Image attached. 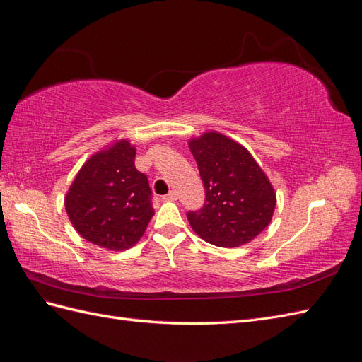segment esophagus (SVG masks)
Wrapping results in <instances>:
<instances>
[{
    "label": "esophagus",
    "instance_id": "1",
    "mask_svg": "<svg viewBox=\"0 0 362 362\" xmlns=\"http://www.w3.org/2000/svg\"><path fill=\"white\" fill-rule=\"evenodd\" d=\"M163 200H168V202L177 200V192H175V191H170L166 196H163Z\"/></svg>",
    "mask_w": 362,
    "mask_h": 362
}]
</instances>
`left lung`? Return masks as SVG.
<instances>
[{"mask_svg":"<svg viewBox=\"0 0 362 362\" xmlns=\"http://www.w3.org/2000/svg\"><path fill=\"white\" fill-rule=\"evenodd\" d=\"M205 204L187 217L199 236L216 247L233 248L253 240L270 223L276 194L248 151L219 132L189 141Z\"/></svg>","mask_w":362,"mask_h":362,"instance_id":"obj_1","label":"left lung"}]
</instances>
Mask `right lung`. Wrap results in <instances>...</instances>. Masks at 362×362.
Returning <instances> with one entry per match:
<instances>
[{
	"instance_id": "add662e5",
	"label": "right lung",
	"mask_w": 362,
	"mask_h": 362,
	"mask_svg": "<svg viewBox=\"0 0 362 362\" xmlns=\"http://www.w3.org/2000/svg\"><path fill=\"white\" fill-rule=\"evenodd\" d=\"M136 149L117 141L92 156L67 191V216L81 238L122 251L143 236L154 216L153 191L136 165Z\"/></svg>"
}]
</instances>
